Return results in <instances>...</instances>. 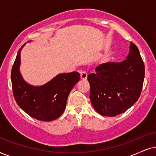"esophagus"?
<instances>
[{
    "label": "esophagus",
    "mask_w": 156,
    "mask_h": 156,
    "mask_svg": "<svg viewBox=\"0 0 156 156\" xmlns=\"http://www.w3.org/2000/svg\"><path fill=\"white\" fill-rule=\"evenodd\" d=\"M87 77H88V73L86 71H82L80 73V78L82 80H86Z\"/></svg>",
    "instance_id": "1"
}]
</instances>
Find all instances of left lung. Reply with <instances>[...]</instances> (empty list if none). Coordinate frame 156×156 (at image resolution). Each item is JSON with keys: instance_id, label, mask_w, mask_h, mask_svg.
Here are the masks:
<instances>
[{"instance_id": "left-lung-1", "label": "left lung", "mask_w": 156, "mask_h": 156, "mask_svg": "<svg viewBox=\"0 0 156 156\" xmlns=\"http://www.w3.org/2000/svg\"><path fill=\"white\" fill-rule=\"evenodd\" d=\"M95 71L88 75V80L91 103L99 114L113 117L126 112L138 101L143 88L145 66L133 43H130L126 60L101 64Z\"/></svg>"}]
</instances>
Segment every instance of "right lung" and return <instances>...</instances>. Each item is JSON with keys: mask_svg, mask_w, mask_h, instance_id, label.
<instances>
[{"mask_svg": "<svg viewBox=\"0 0 156 156\" xmlns=\"http://www.w3.org/2000/svg\"><path fill=\"white\" fill-rule=\"evenodd\" d=\"M21 48L18 52L11 70L14 98L31 117L42 121L56 119L65 111L68 95L79 81L80 74L78 72L60 74L42 86H31L23 80L19 71Z\"/></svg>", "mask_w": 156, "mask_h": 156, "instance_id": "right-lung-1", "label": "right lung"}]
</instances>
